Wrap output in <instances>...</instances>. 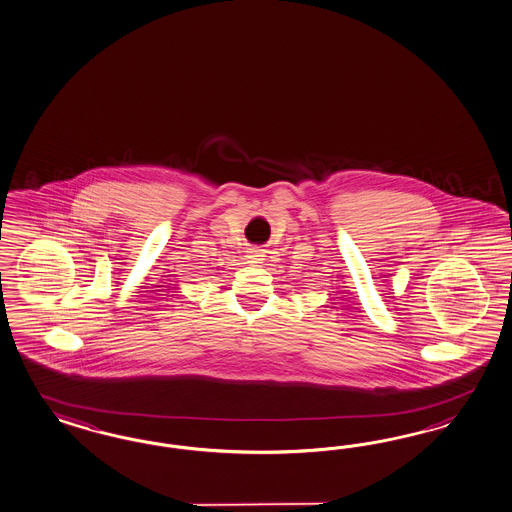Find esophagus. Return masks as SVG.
<instances>
[{
    "label": "esophagus",
    "mask_w": 512,
    "mask_h": 512,
    "mask_svg": "<svg viewBox=\"0 0 512 512\" xmlns=\"http://www.w3.org/2000/svg\"><path fill=\"white\" fill-rule=\"evenodd\" d=\"M265 261V251L259 249V247H249L247 249V263L251 265H257V263H263Z\"/></svg>",
    "instance_id": "esophagus-1"
}]
</instances>
